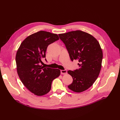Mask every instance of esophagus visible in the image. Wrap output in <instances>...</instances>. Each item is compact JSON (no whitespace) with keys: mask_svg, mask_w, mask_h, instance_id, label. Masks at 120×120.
Masks as SVG:
<instances>
[{"mask_svg":"<svg viewBox=\"0 0 120 120\" xmlns=\"http://www.w3.org/2000/svg\"><path fill=\"white\" fill-rule=\"evenodd\" d=\"M60 73L62 75H66L67 73V70H60Z\"/></svg>","mask_w":120,"mask_h":120,"instance_id":"34e87169","label":"esophagus"}]
</instances>
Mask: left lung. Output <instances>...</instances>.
Returning a JSON list of instances; mask_svg holds the SVG:
<instances>
[{
	"instance_id": "1",
	"label": "left lung",
	"mask_w": 120,
	"mask_h": 120,
	"mask_svg": "<svg viewBox=\"0 0 120 120\" xmlns=\"http://www.w3.org/2000/svg\"><path fill=\"white\" fill-rule=\"evenodd\" d=\"M66 45L71 61L78 60L79 68L68 71L73 79L68 89L76 93L88 90L97 79L100 72L103 52L99 42L93 35L81 30L59 34Z\"/></svg>"
}]
</instances>
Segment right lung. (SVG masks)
<instances>
[{"mask_svg":"<svg viewBox=\"0 0 120 120\" xmlns=\"http://www.w3.org/2000/svg\"><path fill=\"white\" fill-rule=\"evenodd\" d=\"M59 39L57 34L41 30L28 36L17 50L15 60L18 75L24 86L35 95L48 93L52 81L60 74L59 69L40 65L45 58L48 45Z\"/></svg>","mask_w":120,"mask_h":120,"instance_id":"obj_1","label":"right lung"}]
</instances>
